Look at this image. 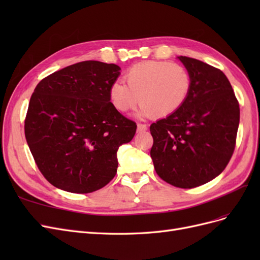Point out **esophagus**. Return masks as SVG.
<instances>
[{"mask_svg":"<svg viewBox=\"0 0 260 260\" xmlns=\"http://www.w3.org/2000/svg\"><path fill=\"white\" fill-rule=\"evenodd\" d=\"M147 129V125L144 123H138V132H143Z\"/></svg>","mask_w":260,"mask_h":260,"instance_id":"esophagus-1","label":"esophagus"}]
</instances>
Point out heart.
<instances>
[{
    "mask_svg": "<svg viewBox=\"0 0 260 260\" xmlns=\"http://www.w3.org/2000/svg\"><path fill=\"white\" fill-rule=\"evenodd\" d=\"M124 82L115 81L109 88V101L116 111L127 113L140 101L139 117L165 118L178 112L192 89V77L180 64L146 60L130 67Z\"/></svg>",
    "mask_w": 260,
    "mask_h": 260,
    "instance_id": "obj_1",
    "label": "heart"
}]
</instances>
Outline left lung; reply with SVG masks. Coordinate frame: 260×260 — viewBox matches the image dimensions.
Instances as JSON below:
<instances>
[{"mask_svg":"<svg viewBox=\"0 0 260 260\" xmlns=\"http://www.w3.org/2000/svg\"><path fill=\"white\" fill-rule=\"evenodd\" d=\"M178 58L191 74L192 89L178 112L151 124V157L164 181L192 188L215 179L230 161L240 106L221 70L195 58Z\"/></svg>","mask_w":260,"mask_h":260,"instance_id":"obj_1","label":"left lung"}]
</instances>
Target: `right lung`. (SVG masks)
Listing matches in <instances>:
<instances>
[{"label":"right lung","mask_w":260,"mask_h":260,"mask_svg":"<svg viewBox=\"0 0 260 260\" xmlns=\"http://www.w3.org/2000/svg\"><path fill=\"white\" fill-rule=\"evenodd\" d=\"M120 67L85 60L45 77L31 95L25 136L39 170L72 193L100 190L117 172V151L137 123L116 111L109 88Z\"/></svg>","instance_id":"obj_1"}]
</instances>
